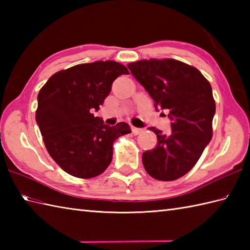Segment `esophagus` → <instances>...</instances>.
I'll use <instances>...</instances> for the list:
<instances>
[{
	"mask_svg": "<svg viewBox=\"0 0 250 250\" xmlns=\"http://www.w3.org/2000/svg\"><path fill=\"white\" fill-rule=\"evenodd\" d=\"M143 132V129H140V128H132V133H133L134 135H137V134H140V133H142Z\"/></svg>",
	"mask_w": 250,
	"mask_h": 250,
	"instance_id": "esophagus-1",
	"label": "esophagus"
}]
</instances>
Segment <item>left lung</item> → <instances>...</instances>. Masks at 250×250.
I'll use <instances>...</instances> for the list:
<instances>
[{"mask_svg":"<svg viewBox=\"0 0 250 250\" xmlns=\"http://www.w3.org/2000/svg\"><path fill=\"white\" fill-rule=\"evenodd\" d=\"M128 67L155 107L168 110L172 120L168 134L149 128L158 143L143 152L146 172L163 182L178 179L195 166L213 136L216 104L210 83L198 68L175 59L140 60Z\"/></svg>","mask_w":250,"mask_h":250,"instance_id":"left-lung-1","label":"left lung"}]
</instances>
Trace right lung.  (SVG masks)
Instances as JSON below:
<instances>
[{
    "label": "right lung",
    "instance_id": "right-lung-1",
    "mask_svg": "<svg viewBox=\"0 0 250 250\" xmlns=\"http://www.w3.org/2000/svg\"><path fill=\"white\" fill-rule=\"evenodd\" d=\"M129 74L116 61H95L55 73L37 95L35 119L50 157L78 178L102 174L113 159V145L131 133L130 125H104L93 110L110 92L115 79Z\"/></svg>",
    "mask_w": 250,
    "mask_h": 250
}]
</instances>
